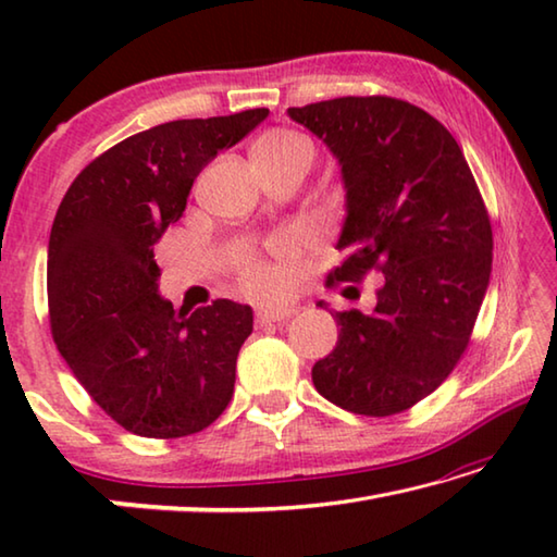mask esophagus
Returning a JSON list of instances; mask_svg holds the SVG:
<instances>
[{
  "label": "esophagus",
  "mask_w": 557,
  "mask_h": 557,
  "mask_svg": "<svg viewBox=\"0 0 557 557\" xmlns=\"http://www.w3.org/2000/svg\"><path fill=\"white\" fill-rule=\"evenodd\" d=\"M295 312L297 309L287 305H265V307H258L256 317L260 324H270V322H285V319H289Z\"/></svg>",
  "instance_id": "34e87169"
}]
</instances>
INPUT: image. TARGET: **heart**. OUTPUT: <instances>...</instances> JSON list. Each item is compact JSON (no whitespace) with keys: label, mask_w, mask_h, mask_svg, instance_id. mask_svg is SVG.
Returning a JSON list of instances; mask_svg holds the SVG:
<instances>
[{"label":"heart","mask_w":557,"mask_h":557,"mask_svg":"<svg viewBox=\"0 0 557 557\" xmlns=\"http://www.w3.org/2000/svg\"><path fill=\"white\" fill-rule=\"evenodd\" d=\"M301 147L312 149L307 139L297 135V132L275 129V132H268V135H262L258 143L252 145V159L280 157V154L295 152V149H301ZM238 277L243 282V287L252 292V295H268V292L280 287V270L265 260H245L238 270Z\"/></svg>","instance_id":"obj_1"}]
</instances>
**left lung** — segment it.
Listing matches in <instances>:
<instances>
[{"label":"left lung","instance_id":"1","mask_svg":"<svg viewBox=\"0 0 557 557\" xmlns=\"http://www.w3.org/2000/svg\"><path fill=\"white\" fill-rule=\"evenodd\" d=\"M287 115L342 164L346 258L326 285L385 277L373 312L332 314L338 342L314 363V388L348 412L398 414L437 391L469 346L492 275L484 199L457 139L410 102L346 96Z\"/></svg>","mask_w":557,"mask_h":557}]
</instances>
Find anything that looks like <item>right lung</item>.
<instances>
[{"mask_svg":"<svg viewBox=\"0 0 557 557\" xmlns=\"http://www.w3.org/2000/svg\"><path fill=\"white\" fill-rule=\"evenodd\" d=\"M268 108L174 120L122 139L73 178L49 238V319L63 361L132 435L201 432L228 408L252 309L215 299L182 312L159 297L154 245L194 178Z\"/></svg>","mask_w":557,"mask_h":557,"instance_id":"add662e5","label":"right lung"}]
</instances>
